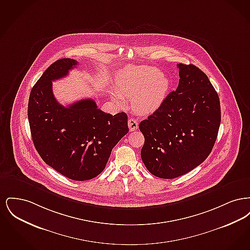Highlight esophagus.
<instances>
[{
  "label": "esophagus",
  "mask_w": 250,
  "mask_h": 250,
  "mask_svg": "<svg viewBox=\"0 0 250 250\" xmlns=\"http://www.w3.org/2000/svg\"><path fill=\"white\" fill-rule=\"evenodd\" d=\"M138 126H139V123H138L137 120L133 119V118H129V119H128V127H129V130H136V129H138Z\"/></svg>",
  "instance_id": "34e87169"
}]
</instances>
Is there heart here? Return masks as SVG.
<instances>
[{
    "mask_svg": "<svg viewBox=\"0 0 250 250\" xmlns=\"http://www.w3.org/2000/svg\"><path fill=\"white\" fill-rule=\"evenodd\" d=\"M169 80L151 66L124 68L116 75V89L111 91L113 100L125 104V97H132V107L140 114H150L163 104L169 90Z\"/></svg>",
    "mask_w": 250,
    "mask_h": 250,
    "instance_id": "b5f03b06",
    "label": "heart"
}]
</instances>
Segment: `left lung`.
<instances>
[{
	"mask_svg": "<svg viewBox=\"0 0 250 250\" xmlns=\"http://www.w3.org/2000/svg\"><path fill=\"white\" fill-rule=\"evenodd\" d=\"M177 89L148 119L141 156L156 177L173 179L201 165L214 147L221 121L219 97L205 73L178 63Z\"/></svg>",
	"mask_w": 250,
	"mask_h": 250,
	"instance_id": "left-lung-1",
	"label": "left lung"
}]
</instances>
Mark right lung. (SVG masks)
<instances>
[{
  "label": "right lung",
  "mask_w": 250,
  "mask_h": 250,
  "mask_svg": "<svg viewBox=\"0 0 250 250\" xmlns=\"http://www.w3.org/2000/svg\"><path fill=\"white\" fill-rule=\"evenodd\" d=\"M77 64L63 58L48 66L31 91L28 119L33 143L45 163L67 178L85 181L103 171L113 147L129 129L125 112L105 113L93 99L67 107L57 102L52 82Z\"/></svg>",
  "instance_id": "right-lung-1"
}]
</instances>
